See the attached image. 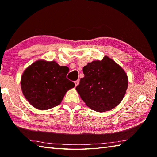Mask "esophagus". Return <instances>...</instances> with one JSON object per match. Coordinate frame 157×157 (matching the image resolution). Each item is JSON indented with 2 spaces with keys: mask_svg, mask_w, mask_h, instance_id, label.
<instances>
[{
  "mask_svg": "<svg viewBox=\"0 0 157 157\" xmlns=\"http://www.w3.org/2000/svg\"><path fill=\"white\" fill-rule=\"evenodd\" d=\"M78 84H79V80H76V81L75 82V86H77Z\"/></svg>",
  "mask_w": 157,
  "mask_h": 157,
  "instance_id": "esophagus-1",
  "label": "esophagus"
}]
</instances>
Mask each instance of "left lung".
<instances>
[{
    "mask_svg": "<svg viewBox=\"0 0 157 157\" xmlns=\"http://www.w3.org/2000/svg\"><path fill=\"white\" fill-rule=\"evenodd\" d=\"M83 72L84 77L75 89L88 107L105 112L121 102L128 89V78L113 59L105 56L101 61L89 63Z\"/></svg>",
    "mask_w": 157,
    "mask_h": 157,
    "instance_id": "obj_1",
    "label": "left lung"
}]
</instances>
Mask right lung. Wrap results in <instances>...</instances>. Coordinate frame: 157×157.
Segmentation results:
<instances>
[{
	"mask_svg": "<svg viewBox=\"0 0 157 157\" xmlns=\"http://www.w3.org/2000/svg\"><path fill=\"white\" fill-rule=\"evenodd\" d=\"M69 68L44 60L32 63L21 78L23 95L36 109L47 110L58 106L75 84L66 78Z\"/></svg>",
	"mask_w": 157,
	"mask_h": 157,
	"instance_id": "obj_1",
	"label": "right lung"
}]
</instances>
